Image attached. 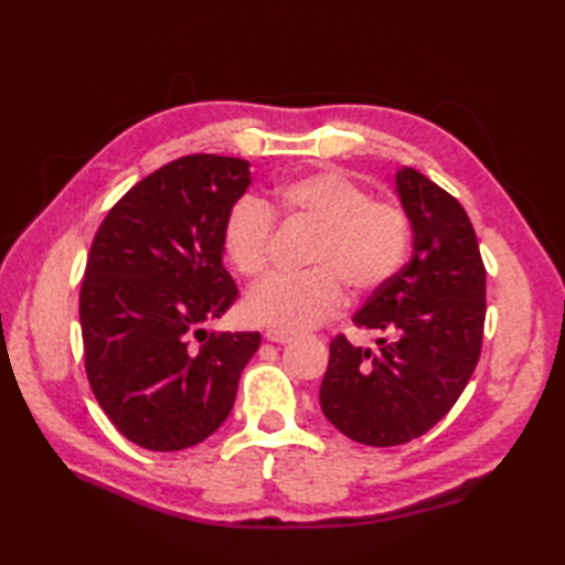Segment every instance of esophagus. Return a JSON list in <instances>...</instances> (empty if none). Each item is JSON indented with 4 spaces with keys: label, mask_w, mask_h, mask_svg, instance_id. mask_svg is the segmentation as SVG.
I'll return each instance as SVG.
<instances>
[{
    "label": "esophagus",
    "mask_w": 565,
    "mask_h": 565,
    "mask_svg": "<svg viewBox=\"0 0 565 565\" xmlns=\"http://www.w3.org/2000/svg\"><path fill=\"white\" fill-rule=\"evenodd\" d=\"M264 340L274 342V344H289V342H294V334L279 332V330H267V332H264Z\"/></svg>",
    "instance_id": "34e87169"
}]
</instances>
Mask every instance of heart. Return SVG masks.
Wrapping results in <instances>:
<instances>
[{
  "mask_svg": "<svg viewBox=\"0 0 565 565\" xmlns=\"http://www.w3.org/2000/svg\"><path fill=\"white\" fill-rule=\"evenodd\" d=\"M271 210L284 221L316 227L303 274H271L245 298V316L259 328L306 332L340 313L344 284L354 294L376 291L401 269L411 245V221L398 203L369 199L340 170H318L274 191L271 201L239 199L223 223V252L237 274L255 279L267 267Z\"/></svg>",
  "mask_w": 565,
  "mask_h": 565,
  "instance_id": "obj_1",
  "label": "heart"
}]
</instances>
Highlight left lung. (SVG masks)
I'll return each instance as SVG.
<instances>
[{
    "instance_id": "1",
    "label": "left lung",
    "mask_w": 565,
    "mask_h": 565,
    "mask_svg": "<svg viewBox=\"0 0 565 565\" xmlns=\"http://www.w3.org/2000/svg\"><path fill=\"white\" fill-rule=\"evenodd\" d=\"M413 257L369 296L356 328L391 332L379 350L338 334L320 407L342 435L369 447L423 437L459 401L481 356L486 267L463 206L413 167L395 174Z\"/></svg>"
}]
</instances>
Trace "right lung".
Returning <instances> with one entry per match:
<instances>
[{
    "label": "right lung",
    "instance_id": "add662e5",
    "mask_svg": "<svg viewBox=\"0 0 565 565\" xmlns=\"http://www.w3.org/2000/svg\"><path fill=\"white\" fill-rule=\"evenodd\" d=\"M249 182L247 160L179 158L130 189L94 235L79 291L84 366L102 411L142 449L211 437L257 352L259 332L203 328L237 298L223 223Z\"/></svg>",
    "mask_w": 565,
    "mask_h": 565
}]
</instances>
